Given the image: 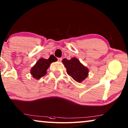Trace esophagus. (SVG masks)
<instances>
[{"label": "esophagus", "mask_w": 128, "mask_h": 128, "mask_svg": "<svg viewBox=\"0 0 128 128\" xmlns=\"http://www.w3.org/2000/svg\"><path fill=\"white\" fill-rule=\"evenodd\" d=\"M58 60L59 62H60L62 60V58H58Z\"/></svg>", "instance_id": "34e87169"}]
</instances>
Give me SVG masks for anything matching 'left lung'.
<instances>
[{
    "label": "left lung",
    "mask_w": 128,
    "mask_h": 128,
    "mask_svg": "<svg viewBox=\"0 0 128 128\" xmlns=\"http://www.w3.org/2000/svg\"><path fill=\"white\" fill-rule=\"evenodd\" d=\"M62 63L66 68L68 74L78 83H81L88 76V69L76 58H72L70 60L64 58Z\"/></svg>",
    "instance_id": "obj_1"
}]
</instances>
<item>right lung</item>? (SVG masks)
Segmentation results:
<instances>
[{"label":"right lung","instance_id":"right-lung-1","mask_svg":"<svg viewBox=\"0 0 128 128\" xmlns=\"http://www.w3.org/2000/svg\"><path fill=\"white\" fill-rule=\"evenodd\" d=\"M56 60L57 59L55 56L52 58L50 57L48 59L40 58L31 69V74L36 79H40L46 74V71L50 66V64Z\"/></svg>","mask_w":128,"mask_h":128}]
</instances>
